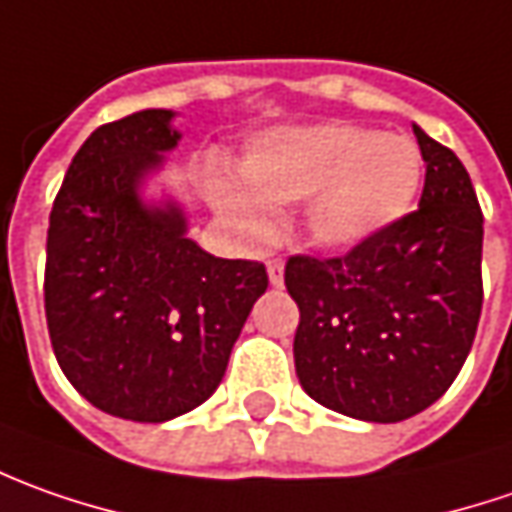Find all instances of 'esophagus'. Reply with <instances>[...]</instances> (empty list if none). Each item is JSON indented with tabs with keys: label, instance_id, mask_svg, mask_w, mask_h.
<instances>
[{
	"label": "esophagus",
	"instance_id": "34e87169",
	"mask_svg": "<svg viewBox=\"0 0 512 512\" xmlns=\"http://www.w3.org/2000/svg\"><path fill=\"white\" fill-rule=\"evenodd\" d=\"M269 280H272V286H283V263L280 260H269Z\"/></svg>",
	"mask_w": 512,
	"mask_h": 512
}]
</instances>
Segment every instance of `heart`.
I'll use <instances>...</instances> for the list:
<instances>
[{
	"label": "heart",
	"mask_w": 512,
	"mask_h": 512,
	"mask_svg": "<svg viewBox=\"0 0 512 512\" xmlns=\"http://www.w3.org/2000/svg\"><path fill=\"white\" fill-rule=\"evenodd\" d=\"M240 178L243 186L215 181V198L249 232L269 226L272 206L309 201L311 243L351 252L411 209L422 186V155L405 135L328 121L260 135Z\"/></svg>",
	"instance_id": "b5f03b06"
}]
</instances>
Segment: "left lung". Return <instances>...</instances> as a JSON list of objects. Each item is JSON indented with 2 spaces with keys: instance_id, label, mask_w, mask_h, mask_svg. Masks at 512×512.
Masks as SVG:
<instances>
[{
  "instance_id": "8db88e82",
  "label": "left lung",
  "mask_w": 512,
  "mask_h": 512,
  "mask_svg": "<svg viewBox=\"0 0 512 512\" xmlns=\"http://www.w3.org/2000/svg\"><path fill=\"white\" fill-rule=\"evenodd\" d=\"M419 209L340 257L294 255L300 309L294 368L303 391L365 422L425 411L462 371L482 314V209L456 152L414 127Z\"/></svg>"
}]
</instances>
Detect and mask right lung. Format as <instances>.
<instances>
[{"label": "right lung", "mask_w": 512, "mask_h": 512, "mask_svg": "<svg viewBox=\"0 0 512 512\" xmlns=\"http://www.w3.org/2000/svg\"><path fill=\"white\" fill-rule=\"evenodd\" d=\"M172 110L101 124L64 175L47 229L45 314L64 377L98 411L167 422L198 408L269 286L257 260L186 238L175 203L147 206L144 175L175 150Z\"/></svg>", "instance_id": "add662e5"}]
</instances>
